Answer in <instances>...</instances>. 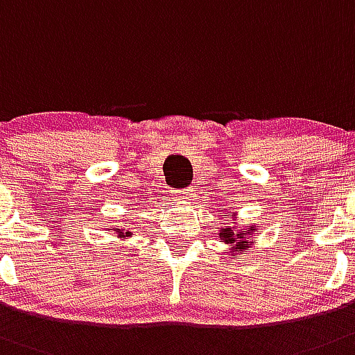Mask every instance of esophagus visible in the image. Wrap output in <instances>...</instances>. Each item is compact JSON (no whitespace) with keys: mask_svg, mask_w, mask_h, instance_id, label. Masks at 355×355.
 I'll return each mask as SVG.
<instances>
[{"mask_svg":"<svg viewBox=\"0 0 355 355\" xmlns=\"http://www.w3.org/2000/svg\"><path fill=\"white\" fill-rule=\"evenodd\" d=\"M191 189H184V191H180V194H177V200L178 201H185V203H187V201L191 200Z\"/></svg>","mask_w":355,"mask_h":355,"instance_id":"obj_1","label":"esophagus"}]
</instances>
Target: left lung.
Returning a JSON list of instances; mask_svg holds the SVG:
<instances>
[{"label":"left lung","instance_id":"1","mask_svg":"<svg viewBox=\"0 0 355 355\" xmlns=\"http://www.w3.org/2000/svg\"><path fill=\"white\" fill-rule=\"evenodd\" d=\"M254 230H257V226H249L244 233L242 230H232L230 226H226V228H221L219 239H221V242H225V244H232L233 248L230 253L235 254V251H241V249L249 248L251 239H253L251 235H253Z\"/></svg>","mask_w":355,"mask_h":355}]
</instances>
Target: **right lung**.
<instances>
[{"label":"right lung","mask_w":355,"mask_h":355,"mask_svg":"<svg viewBox=\"0 0 355 355\" xmlns=\"http://www.w3.org/2000/svg\"><path fill=\"white\" fill-rule=\"evenodd\" d=\"M113 232L116 233V237L123 239V237H130L132 235V232L130 230H122V228H113Z\"/></svg>","instance_id":"1"}]
</instances>
